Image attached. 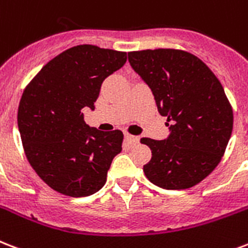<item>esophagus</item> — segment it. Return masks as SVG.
I'll use <instances>...</instances> for the list:
<instances>
[{
	"label": "esophagus",
	"mask_w": 248,
	"mask_h": 248,
	"mask_svg": "<svg viewBox=\"0 0 248 248\" xmlns=\"http://www.w3.org/2000/svg\"><path fill=\"white\" fill-rule=\"evenodd\" d=\"M124 138H126V140H127L130 144H138V143H139V137H135V135H131V134H126Z\"/></svg>",
	"instance_id": "1"
}]
</instances>
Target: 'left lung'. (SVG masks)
I'll use <instances>...</instances> for the list:
<instances>
[{"label":"left lung","instance_id":"obj_1","mask_svg":"<svg viewBox=\"0 0 248 248\" xmlns=\"http://www.w3.org/2000/svg\"><path fill=\"white\" fill-rule=\"evenodd\" d=\"M128 62L152 91L158 113L171 122L164 140L140 139L152 151L145 177L166 190L195 186L218 165L233 131V109L220 80L181 49L130 52Z\"/></svg>","mask_w":248,"mask_h":248}]
</instances>
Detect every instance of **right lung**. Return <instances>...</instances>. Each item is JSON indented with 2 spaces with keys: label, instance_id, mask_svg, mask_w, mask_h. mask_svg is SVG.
I'll return each mask as SVG.
<instances>
[{
  "label": "right lung",
  "instance_id": "right-lung-1",
  "mask_svg": "<svg viewBox=\"0 0 248 248\" xmlns=\"http://www.w3.org/2000/svg\"><path fill=\"white\" fill-rule=\"evenodd\" d=\"M126 60V52L77 45L50 60L24 88L18 108L24 154L54 191L80 198L107 182L124 134L90 127L82 109L93 110L105 78Z\"/></svg>",
  "mask_w": 248,
  "mask_h": 248
}]
</instances>
